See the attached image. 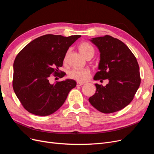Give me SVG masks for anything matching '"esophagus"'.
Wrapping results in <instances>:
<instances>
[{
    "instance_id": "34e87169",
    "label": "esophagus",
    "mask_w": 154,
    "mask_h": 154,
    "mask_svg": "<svg viewBox=\"0 0 154 154\" xmlns=\"http://www.w3.org/2000/svg\"><path fill=\"white\" fill-rule=\"evenodd\" d=\"M84 83L82 82H77V86H81L82 85H83Z\"/></svg>"
}]
</instances>
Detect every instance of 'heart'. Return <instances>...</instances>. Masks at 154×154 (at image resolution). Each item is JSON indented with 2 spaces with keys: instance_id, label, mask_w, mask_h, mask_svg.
I'll list each match as a JSON object with an SVG mask.
<instances>
[{
  "instance_id": "obj_1",
  "label": "heart",
  "mask_w": 154,
  "mask_h": 154,
  "mask_svg": "<svg viewBox=\"0 0 154 154\" xmlns=\"http://www.w3.org/2000/svg\"><path fill=\"white\" fill-rule=\"evenodd\" d=\"M79 51L84 58H91L95 53L93 47L87 42H82L79 45ZM67 55L64 61H66ZM90 70L88 69H73L68 73V77L78 82H85L90 77Z\"/></svg>"
}]
</instances>
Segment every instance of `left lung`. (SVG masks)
<instances>
[{
	"label": "left lung",
	"instance_id": "1",
	"mask_svg": "<svg viewBox=\"0 0 154 154\" xmlns=\"http://www.w3.org/2000/svg\"><path fill=\"white\" fill-rule=\"evenodd\" d=\"M90 40L100 52L99 71L93 79H108L109 83L105 86L95 84L96 92L89 102L103 113L120 111L132 102L140 87L141 78L137 59L118 39L106 35Z\"/></svg>",
	"mask_w": 154,
	"mask_h": 154
}]
</instances>
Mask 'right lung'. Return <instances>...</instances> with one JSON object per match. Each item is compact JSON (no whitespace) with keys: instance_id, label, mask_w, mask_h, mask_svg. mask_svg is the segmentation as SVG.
<instances>
[{"instance_id":"right-lung-1","label":"right lung","mask_w":154,"mask_h":154,"mask_svg":"<svg viewBox=\"0 0 154 154\" xmlns=\"http://www.w3.org/2000/svg\"><path fill=\"white\" fill-rule=\"evenodd\" d=\"M81 36L46 34L34 39L18 53L13 64V88L27 111L48 116L65 102L76 81L67 79L51 84L49 77L53 73L59 75L69 47Z\"/></svg>"}]
</instances>
